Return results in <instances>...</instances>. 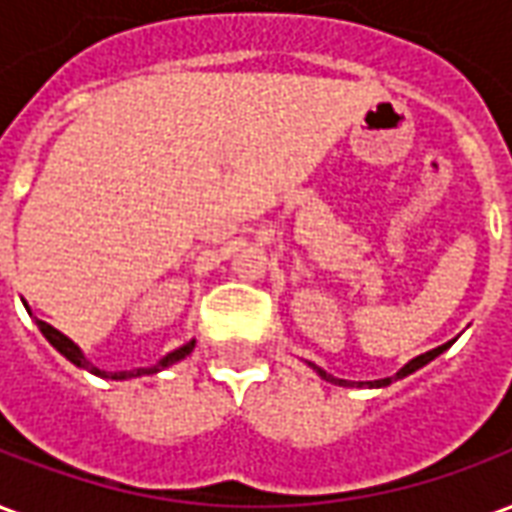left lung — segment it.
Returning <instances> with one entry per match:
<instances>
[{"label": "left lung", "instance_id": "1", "mask_svg": "<svg viewBox=\"0 0 512 512\" xmlns=\"http://www.w3.org/2000/svg\"><path fill=\"white\" fill-rule=\"evenodd\" d=\"M447 348H450V343L439 345V348H433V351H428V354H422V356H417V359H411V362H408V365L392 378H403V376H408V373H414V370H419L422 365H428L430 359H436V356H439L441 351H447ZM315 370L321 373V378L332 381V384H348V381H343V378H334V376H329V373H323L321 367H315ZM392 378H381V381H367V384H370V386H386V384H392ZM359 384H362V381H359Z\"/></svg>", "mask_w": 512, "mask_h": 512}]
</instances>
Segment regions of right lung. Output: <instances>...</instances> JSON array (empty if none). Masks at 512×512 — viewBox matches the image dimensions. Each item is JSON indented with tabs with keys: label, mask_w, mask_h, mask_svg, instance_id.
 I'll use <instances>...</instances> for the list:
<instances>
[{
	"label": "right lung",
	"mask_w": 512,
	"mask_h": 512,
	"mask_svg": "<svg viewBox=\"0 0 512 512\" xmlns=\"http://www.w3.org/2000/svg\"><path fill=\"white\" fill-rule=\"evenodd\" d=\"M38 329L43 332V337L49 340L57 351H60L65 359H71L73 365L76 367H84V370H90V373H95V376H104V378H136V376H153V373H158V370H164V367H169L172 362H178V359H183V356H189L191 351H194V340L191 343H186L183 348H178V351H172V354H167L161 362H156L153 367H139V370H126V373H104V370H98V367H93L87 359L82 356V351L76 348V345L65 337V334H60L54 326H49L46 321H38Z\"/></svg>",
	"instance_id": "add662e5"
}]
</instances>
